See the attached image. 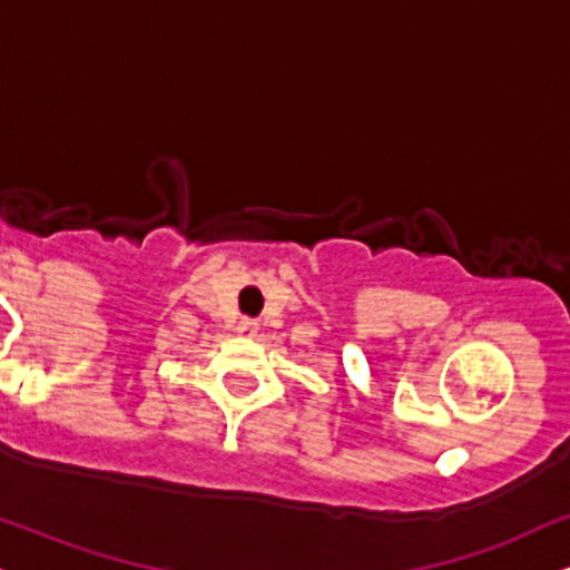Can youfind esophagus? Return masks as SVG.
<instances>
[{
	"mask_svg": "<svg viewBox=\"0 0 570 570\" xmlns=\"http://www.w3.org/2000/svg\"><path fill=\"white\" fill-rule=\"evenodd\" d=\"M256 322H253V320H243L240 322V325H237V333H240V335H253V333H256Z\"/></svg>",
	"mask_w": 570,
	"mask_h": 570,
	"instance_id": "obj_1",
	"label": "esophagus"
}]
</instances>
